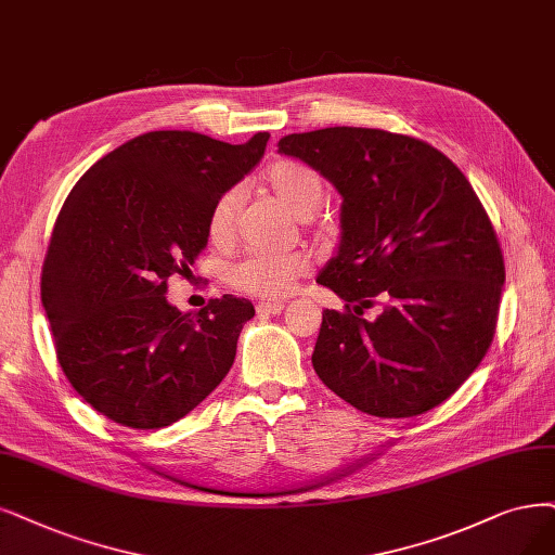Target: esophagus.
I'll list each match as a JSON object with an SVG mask.
<instances>
[{"label": "esophagus", "mask_w": 555, "mask_h": 555, "mask_svg": "<svg viewBox=\"0 0 555 555\" xmlns=\"http://www.w3.org/2000/svg\"><path fill=\"white\" fill-rule=\"evenodd\" d=\"M256 311L260 315H279L283 311V304L281 301H258Z\"/></svg>", "instance_id": "1"}]
</instances>
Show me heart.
Segmentation results:
<instances>
[{
	"instance_id": "1",
	"label": "heart",
	"mask_w": 555,
	"mask_h": 555,
	"mask_svg": "<svg viewBox=\"0 0 555 555\" xmlns=\"http://www.w3.org/2000/svg\"><path fill=\"white\" fill-rule=\"evenodd\" d=\"M264 182L276 198L295 217H313L324 201L322 178L304 164L276 162L264 173ZM240 215V192H223L208 212V235L215 244H225L233 233ZM311 258L304 251L291 254H246L225 267V281L231 288L254 297H283L291 293L295 281L309 272Z\"/></svg>"
}]
</instances>
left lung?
Returning <instances> with one entry per match:
<instances>
[{
	"label": "left lung",
	"instance_id": "8db88e82",
	"mask_svg": "<svg viewBox=\"0 0 555 555\" xmlns=\"http://www.w3.org/2000/svg\"><path fill=\"white\" fill-rule=\"evenodd\" d=\"M343 196V240L320 285L345 309L322 313L313 352L332 391L379 418H409L453 396L496 334L503 251L466 176L427 141L377 128L288 134ZM377 308L365 321L362 313Z\"/></svg>",
	"mask_w": 555,
	"mask_h": 555
}]
</instances>
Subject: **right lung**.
<instances>
[{"label":"right lung","instance_id":"right-lung-1","mask_svg":"<svg viewBox=\"0 0 555 555\" xmlns=\"http://www.w3.org/2000/svg\"><path fill=\"white\" fill-rule=\"evenodd\" d=\"M246 143L190 130L130 139L77 180L40 274L54 350L70 386L109 421L157 429L188 416L229 375L254 304L210 299L196 315L167 301L208 244V212L260 162Z\"/></svg>","mask_w":555,"mask_h":555}]
</instances>
